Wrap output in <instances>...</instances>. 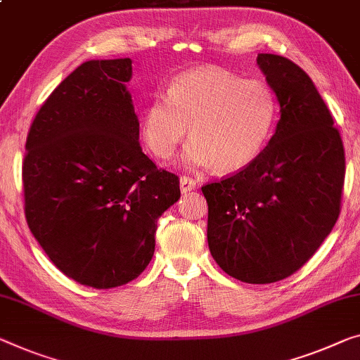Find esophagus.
<instances>
[{"mask_svg": "<svg viewBox=\"0 0 360 360\" xmlns=\"http://www.w3.org/2000/svg\"><path fill=\"white\" fill-rule=\"evenodd\" d=\"M196 188V180L193 179V176H186V175H184L180 179V190H181V193H190L191 190H195Z\"/></svg>", "mask_w": 360, "mask_h": 360, "instance_id": "34e87169", "label": "esophagus"}]
</instances>
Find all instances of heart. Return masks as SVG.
<instances>
[{
  "label": "heart",
  "instance_id": "b5f03b06",
  "mask_svg": "<svg viewBox=\"0 0 360 360\" xmlns=\"http://www.w3.org/2000/svg\"><path fill=\"white\" fill-rule=\"evenodd\" d=\"M276 117V101L259 80H245L220 68L188 70L175 77L167 96L146 106L141 135L159 159L172 158L191 127L184 153L190 167L231 174L248 167L267 145Z\"/></svg>",
  "mask_w": 360,
  "mask_h": 360
}]
</instances>
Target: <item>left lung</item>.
<instances>
[{
    "instance_id": "8db88e82",
    "label": "left lung",
    "mask_w": 360,
    "mask_h": 360,
    "mask_svg": "<svg viewBox=\"0 0 360 360\" xmlns=\"http://www.w3.org/2000/svg\"><path fill=\"white\" fill-rule=\"evenodd\" d=\"M257 65L280 104L269 145L240 172L204 185L207 243L225 274L265 285L300 270L341 211L345 148L306 72L276 54Z\"/></svg>"
}]
</instances>
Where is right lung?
Returning a JSON list of instances; mask_svg holds the SVG:
<instances>
[{
	"mask_svg": "<svg viewBox=\"0 0 360 360\" xmlns=\"http://www.w3.org/2000/svg\"><path fill=\"white\" fill-rule=\"evenodd\" d=\"M130 79V58L79 65L37 112L22 164L35 240L64 275L98 290L148 267L158 219L180 198L179 176L141 151Z\"/></svg>",
	"mask_w": 360,
	"mask_h": 360,
	"instance_id": "add662e5",
	"label": "right lung"
}]
</instances>
